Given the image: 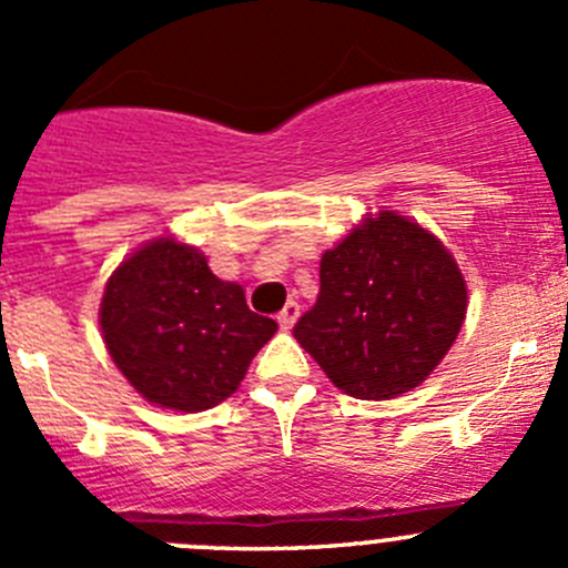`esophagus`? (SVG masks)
Segmentation results:
<instances>
[{
    "instance_id": "34e87169",
    "label": "esophagus",
    "mask_w": 568,
    "mask_h": 568,
    "mask_svg": "<svg viewBox=\"0 0 568 568\" xmlns=\"http://www.w3.org/2000/svg\"><path fill=\"white\" fill-rule=\"evenodd\" d=\"M298 317H301V306L295 304V301H290V304L278 312V317H275V321H278L281 328H293Z\"/></svg>"
}]
</instances>
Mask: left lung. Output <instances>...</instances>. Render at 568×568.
<instances>
[{"instance_id":"1","label":"left lung","mask_w":568,"mask_h":568,"mask_svg":"<svg viewBox=\"0 0 568 568\" xmlns=\"http://www.w3.org/2000/svg\"><path fill=\"white\" fill-rule=\"evenodd\" d=\"M466 281L420 225L379 212L321 258L317 304L295 323L298 343L354 398L418 387L457 339Z\"/></svg>"}]
</instances>
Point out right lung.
I'll use <instances>...</instances> for the list:
<instances>
[{
	"label": "right lung",
	"instance_id": "right-lung-1",
	"mask_svg": "<svg viewBox=\"0 0 568 568\" xmlns=\"http://www.w3.org/2000/svg\"><path fill=\"white\" fill-rule=\"evenodd\" d=\"M100 326L116 368L148 402L197 413L225 402L278 323L247 310L240 284L172 240L150 242L108 281Z\"/></svg>",
	"mask_w": 568,
	"mask_h": 568
}]
</instances>
